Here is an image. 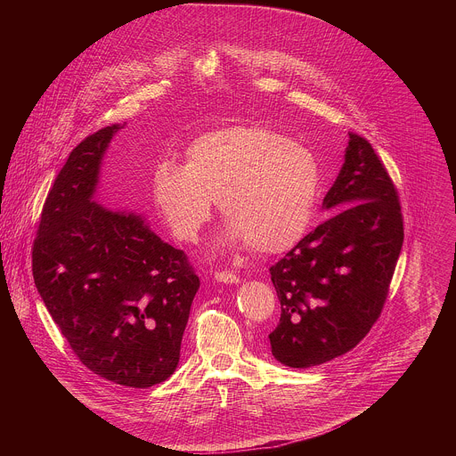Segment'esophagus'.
<instances>
[{
	"label": "esophagus",
	"mask_w": 456,
	"mask_h": 456,
	"mask_svg": "<svg viewBox=\"0 0 456 456\" xmlns=\"http://www.w3.org/2000/svg\"><path fill=\"white\" fill-rule=\"evenodd\" d=\"M215 280L222 281V283H238L240 276H236L234 273H229V271H216Z\"/></svg>",
	"instance_id": "esophagus-1"
}]
</instances>
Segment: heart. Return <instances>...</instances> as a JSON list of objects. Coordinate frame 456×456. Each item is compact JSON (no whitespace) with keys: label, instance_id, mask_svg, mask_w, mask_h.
<instances>
[{"label":"heart","instance_id":"heart-1","mask_svg":"<svg viewBox=\"0 0 456 456\" xmlns=\"http://www.w3.org/2000/svg\"><path fill=\"white\" fill-rule=\"evenodd\" d=\"M315 155L262 124L213 129L183 151V166L155 167L153 200L173 236L194 243L213 215V200L229 227L225 240L278 254L308 232L319 199Z\"/></svg>","mask_w":456,"mask_h":456}]
</instances>
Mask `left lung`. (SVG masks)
Wrapping results in <instances>:
<instances>
[{
  "label": "left lung",
  "instance_id": "left-lung-1",
  "mask_svg": "<svg viewBox=\"0 0 456 456\" xmlns=\"http://www.w3.org/2000/svg\"><path fill=\"white\" fill-rule=\"evenodd\" d=\"M322 208L336 215L271 267L281 317L269 339L290 368L332 361L366 338L404 241L397 187L359 134L348 132L345 164Z\"/></svg>",
  "mask_w": 456,
  "mask_h": 456
}]
</instances>
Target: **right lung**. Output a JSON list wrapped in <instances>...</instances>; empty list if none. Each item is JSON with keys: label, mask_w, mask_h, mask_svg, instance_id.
<instances>
[{"label": "right lung", "mask_w": 456, "mask_h": 456, "mask_svg": "<svg viewBox=\"0 0 456 456\" xmlns=\"http://www.w3.org/2000/svg\"><path fill=\"white\" fill-rule=\"evenodd\" d=\"M117 129L88 135L59 171L41 211L32 274L88 370L120 386L150 387L178 364L200 280L185 252L162 241L142 216L92 200Z\"/></svg>", "instance_id": "obj_1"}]
</instances>
